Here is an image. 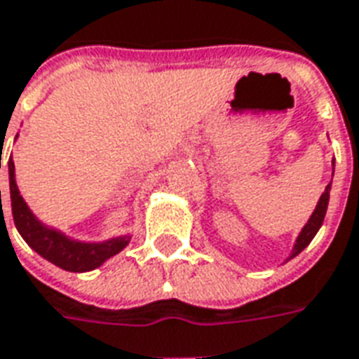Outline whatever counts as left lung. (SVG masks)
I'll use <instances>...</instances> for the list:
<instances>
[{
  "label": "left lung",
  "mask_w": 359,
  "mask_h": 359,
  "mask_svg": "<svg viewBox=\"0 0 359 359\" xmlns=\"http://www.w3.org/2000/svg\"><path fill=\"white\" fill-rule=\"evenodd\" d=\"M332 175H334V158H332ZM329 197H330V184L325 187V191H323V195L319 197V201H317V207H315V210L311 212V216H309V220L306 222V226L302 228V232L297 233L296 243H294L292 253H290V257L286 259V261H290V259H294L296 255H299V253H302V251L311 243V240L315 238V233L319 232V228L323 226V220H325V215H327Z\"/></svg>",
  "instance_id": "left-lung-1"
}]
</instances>
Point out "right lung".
<instances>
[{"instance_id": "obj_1", "label": "right lung", "mask_w": 359, "mask_h": 359, "mask_svg": "<svg viewBox=\"0 0 359 359\" xmlns=\"http://www.w3.org/2000/svg\"><path fill=\"white\" fill-rule=\"evenodd\" d=\"M9 191H11V212L15 226L21 233V238L38 255L44 257L55 266L69 273H88L100 265H104L110 257L118 255L121 249H126L131 241V233L116 236L104 241H81L71 238L62 230L53 226L44 224L38 218L27 201L22 199L21 191L15 180V162L9 156ZM4 215V207H1Z\"/></svg>"}]
</instances>
